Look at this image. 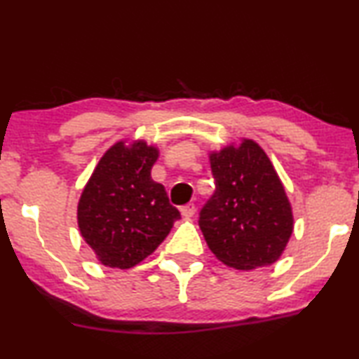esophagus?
<instances>
[{"instance_id": "esophagus-1", "label": "esophagus", "mask_w": 359, "mask_h": 359, "mask_svg": "<svg viewBox=\"0 0 359 359\" xmlns=\"http://www.w3.org/2000/svg\"><path fill=\"white\" fill-rule=\"evenodd\" d=\"M180 213H182V216H184V218H191V216L195 215V205L194 203H189V205L182 206Z\"/></svg>"}]
</instances>
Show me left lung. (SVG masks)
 Segmentation results:
<instances>
[{
    "instance_id": "1",
    "label": "left lung",
    "mask_w": 359,
    "mask_h": 359,
    "mask_svg": "<svg viewBox=\"0 0 359 359\" xmlns=\"http://www.w3.org/2000/svg\"><path fill=\"white\" fill-rule=\"evenodd\" d=\"M216 190L200 213V229L216 259L236 270L275 264L294 229L292 208L259 143L242 138L210 151Z\"/></svg>"
}]
</instances>
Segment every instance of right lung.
Wrapping results in <instances>:
<instances>
[{"label": "right lung", "mask_w": 359, "mask_h": 359, "mask_svg": "<svg viewBox=\"0 0 359 359\" xmlns=\"http://www.w3.org/2000/svg\"><path fill=\"white\" fill-rule=\"evenodd\" d=\"M159 149L120 140L105 151L81 191L78 228L100 264L128 270L158 249L180 218L151 179Z\"/></svg>", "instance_id": "add662e5"}]
</instances>
